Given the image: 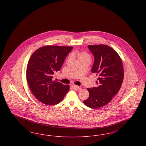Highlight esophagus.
<instances>
[{
	"mask_svg": "<svg viewBox=\"0 0 146 146\" xmlns=\"http://www.w3.org/2000/svg\"><path fill=\"white\" fill-rule=\"evenodd\" d=\"M72 88L75 90H78L79 89V87L78 86H77V85H72Z\"/></svg>",
	"mask_w": 146,
	"mask_h": 146,
	"instance_id": "34e87169",
	"label": "esophagus"
}]
</instances>
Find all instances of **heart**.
I'll return each mask as SVG.
<instances>
[{
    "label": "heart",
    "mask_w": 146,
    "mask_h": 146,
    "mask_svg": "<svg viewBox=\"0 0 146 146\" xmlns=\"http://www.w3.org/2000/svg\"><path fill=\"white\" fill-rule=\"evenodd\" d=\"M76 56L78 57V58H79V60H80V61H83L84 60H90V57L89 55V54H88L87 53L85 52H78L76 54ZM71 59V56H70L68 58L67 61H70Z\"/></svg>",
    "instance_id": "b5f03b06"
}]
</instances>
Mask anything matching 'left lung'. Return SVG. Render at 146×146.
I'll list each match as a JSON object with an SVG mask.
<instances>
[{
    "instance_id": "8db88e82",
    "label": "left lung",
    "mask_w": 146,
    "mask_h": 146,
    "mask_svg": "<svg viewBox=\"0 0 146 146\" xmlns=\"http://www.w3.org/2000/svg\"><path fill=\"white\" fill-rule=\"evenodd\" d=\"M94 56L91 72L98 76L96 86L88 88L89 98L84 101L86 106L96 109L111 102L120 90L124 79L121 60L118 53L106 45H89Z\"/></svg>"
}]
</instances>
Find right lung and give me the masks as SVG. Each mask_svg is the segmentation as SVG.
<instances>
[{"label":"right lung","mask_w":146,"mask_h":146,"mask_svg":"<svg viewBox=\"0 0 146 146\" xmlns=\"http://www.w3.org/2000/svg\"><path fill=\"white\" fill-rule=\"evenodd\" d=\"M72 49L71 46H45L37 49L30 57L27 80L35 97L44 104H59L70 90V85L53 81L52 78Z\"/></svg>","instance_id":"add662e5"}]
</instances>
